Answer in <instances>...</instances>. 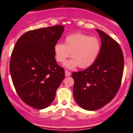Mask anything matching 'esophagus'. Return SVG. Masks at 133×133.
Masks as SVG:
<instances>
[{
    "instance_id": "1",
    "label": "esophagus",
    "mask_w": 133,
    "mask_h": 133,
    "mask_svg": "<svg viewBox=\"0 0 133 133\" xmlns=\"http://www.w3.org/2000/svg\"><path fill=\"white\" fill-rule=\"evenodd\" d=\"M71 75V72L69 71H68V70H65V75L66 76V77H68V76H69V75Z\"/></svg>"
}]
</instances>
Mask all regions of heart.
<instances>
[{"mask_svg": "<svg viewBox=\"0 0 133 133\" xmlns=\"http://www.w3.org/2000/svg\"><path fill=\"white\" fill-rule=\"evenodd\" d=\"M101 44L97 38L81 33H75L65 37L64 44L58 42L54 48L55 58L64 63L71 53L72 59L65 63L68 68L78 66L86 68L91 66L99 56Z\"/></svg>", "mask_w": 133, "mask_h": 133, "instance_id": "heart-1", "label": "heart"}]
</instances>
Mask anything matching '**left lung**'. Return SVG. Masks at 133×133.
<instances>
[{"mask_svg": "<svg viewBox=\"0 0 133 133\" xmlns=\"http://www.w3.org/2000/svg\"><path fill=\"white\" fill-rule=\"evenodd\" d=\"M101 47L91 66L73 72L74 99L80 107L88 111L102 108L115 97L121 84L124 56L119 44L100 30Z\"/></svg>", "mask_w": 133, "mask_h": 133, "instance_id": "1", "label": "left lung"}]
</instances>
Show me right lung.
I'll return each mask as SVG.
<instances>
[{"instance_id": "1", "label": "right lung", "mask_w": 133, "mask_h": 133, "mask_svg": "<svg viewBox=\"0 0 133 133\" xmlns=\"http://www.w3.org/2000/svg\"><path fill=\"white\" fill-rule=\"evenodd\" d=\"M64 30V26L56 25L28 31L12 50L10 72L13 85L20 99L33 108L48 107L65 77L54 52Z\"/></svg>"}]
</instances>
